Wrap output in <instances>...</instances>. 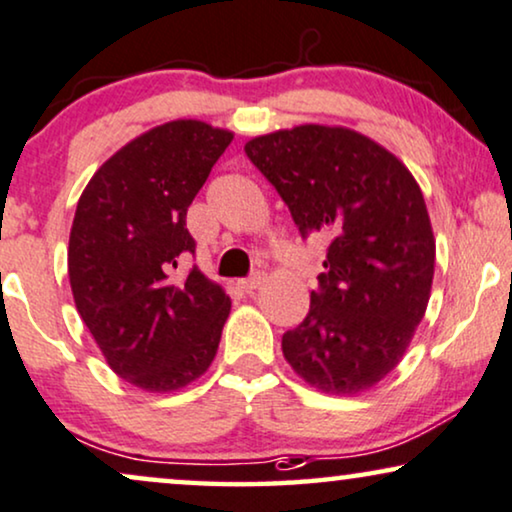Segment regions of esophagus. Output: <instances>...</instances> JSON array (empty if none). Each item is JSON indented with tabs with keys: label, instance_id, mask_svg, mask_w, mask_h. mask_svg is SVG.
<instances>
[{
	"label": "esophagus",
	"instance_id": "esophagus-1",
	"mask_svg": "<svg viewBox=\"0 0 512 512\" xmlns=\"http://www.w3.org/2000/svg\"><path fill=\"white\" fill-rule=\"evenodd\" d=\"M262 283H264V274H262V271H255V274H252V276L241 278V281H238L236 285H238V288H241L243 292H252V290L260 288Z\"/></svg>",
	"mask_w": 512,
	"mask_h": 512
}]
</instances>
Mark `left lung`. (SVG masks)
Segmentation results:
<instances>
[{"instance_id": "1", "label": "left lung", "mask_w": 512, "mask_h": 512, "mask_svg": "<svg viewBox=\"0 0 512 512\" xmlns=\"http://www.w3.org/2000/svg\"><path fill=\"white\" fill-rule=\"evenodd\" d=\"M299 234H330L306 318L283 356L306 384L353 395L405 356L431 297L435 238L410 170L342 126L306 124L245 142Z\"/></svg>"}]
</instances>
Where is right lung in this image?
Segmentation results:
<instances>
[{"label": "right lung", "instance_id": "right-lung-1", "mask_svg": "<svg viewBox=\"0 0 512 512\" xmlns=\"http://www.w3.org/2000/svg\"><path fill=\"white\" fill-rule=\"evenodd\" d=\"M234 133L177 119L121 147L77 203L67 271L74 304L107 365L154 393L192 384L213 363L231 302L199 269L187 208Z\"/></svg>", "mask_w": 512, "mask_h": 512}]
</instances>
